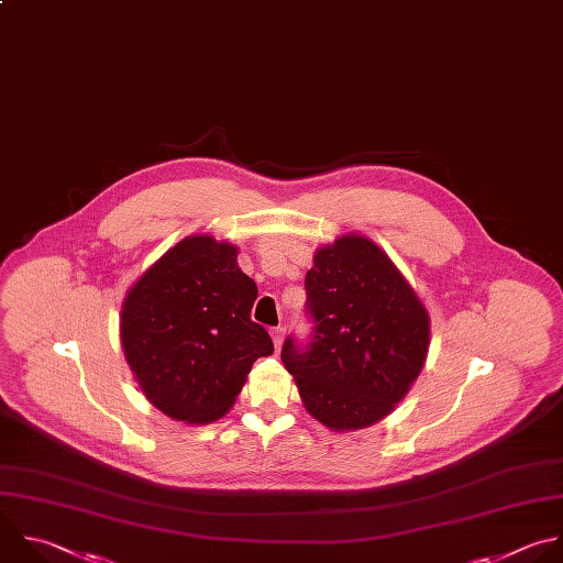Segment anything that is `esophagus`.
Returning <instances> with one entry per match:
<instances>
[{
    "mask_svg": "<svg viewBox=\"0 0 563 563\" xmlns=\"http://www.w3.org/2000/svg\"><path fill=\"white\" fill-rule=\"evenodd\" d=\"M269 333H272V340H274V346H276V351H280V346H283V340H285V329H283V327H274Z\"/></svg>",
    "mask_w": 563,
    "mask_h": 563,
    "instance_id": "esophagus-1",
    "label": "esophagus"
}]
</instances>
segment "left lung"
Listing matches in <instances>:
<instances>
[{"label":"left lung","instance_id":"left-lung-1","mask_svg":"<svg viewBox=\"0 0 563 563\" xmlns=\"http://www.w3.org/2000/svg\"><path fill=\"white\" fill-rule=\"evenodd\" d=\"M313 338L280 351L305 409L331 431L387 418L427 362L431 318L416 289L371 239L342 234L313 254L305 276Z\"/></svg>","mask_w":563,"mask_h":563}]
</instances>
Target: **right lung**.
Returning <instances> with one entry per match:
<instances>
[{
  "mask_svg": "<svg viewBox=\"0 0 563 563\" xmlns=\"http://www.w3.org/2000/svg\"><path fill=\"white\" fill-rule=\"evenodd\" d=\"M256 283L239 267V247L192 234L169 247L128 289L121 346L143 396L183 424L223 418L252 364L274 353L252 322Z\"/></svg>",
  "mask_w": 563,
  "mask_h": 563,
  "instance_id": "add662e5",
  "label": "right lung"
}]
</instances>
